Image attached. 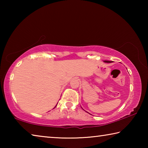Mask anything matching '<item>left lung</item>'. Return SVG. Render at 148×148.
Instances as JSON below:
<instances>
[{
	"mask_svg": "<svg viewBox=\"0 0 148 148\" xmlns=\"http://www.w3.org/2000/svg\"><path fill=\"white\" fill-rule=\"evenodd\" d=\"M104 62H107V63H110V62H112L111 61H104Z\"/></svg>",
	"mask_w": 148,
	"mask_h": 148,
	"instance_id": "1",
	"label": "left lung"
}]
</instances>
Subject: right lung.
I'll return each instance as SVG.
<instances>
[{
    "label": "right lung",
    "instance_id": "add662e5",
    "mask_svg": "<svg viewBox=\"0 0 148 148\" xmlns=\"http://www.w3.org/2000/svg\"><path fill=\"white\" fill-rule=\"evenodd\" d=\"M56 106H57V105H56Z\"/></svg>",
    "mask_w": 148,
    "mask_h": 148
}]
</instances>
